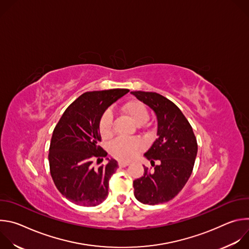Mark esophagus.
Masks as SVG:
<instances>
[{"instance_id":"34e87169","label":"esophagus","mask_w":249,"mask_h":249,"mask_svg":"<svg viewBox=\"0 0 249 249\" xmlns=\"http://www.w3.org/2000/svg\"><path fill=\"white\" fill-rule=\"evenodd\" d=\"M129 164H130V162H128V161H119L118 162V165L120 167H125V166H128Z\"/></svg>"}]
</instances>
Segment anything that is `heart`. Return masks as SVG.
<instances>
[{
	"instance_id": "heart-1",
	"label": "heart",
	"mask_w": 249,
	"mask_h": 249,
	"mask_svg": "<svg viewBox=\"0 0 249 249\" xmlns=\"http://www.w3.org/2000/svg\"><path fill=\"white\" fill-rule=\"evenodd\" d=\"M122 111L136 124L145 123L149 118V110L145 103L138 99H131L123 104ZM98 130L103 139H109L112 136V115L109 111H105L99 120ZM144 143L139 139L119 138L113 141L109 151L110 154L120 160H130L140 152L144 150Z\"/></svg>"
}]
</instances>
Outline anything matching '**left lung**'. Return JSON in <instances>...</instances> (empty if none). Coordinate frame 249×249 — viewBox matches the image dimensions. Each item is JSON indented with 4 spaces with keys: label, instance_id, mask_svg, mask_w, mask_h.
Listing matches in <instances>:
<instances>
[{
    "label": "left lung",
    "instance_id": "obj_1",
    "mask_svg": "<svg viewBox=\"0 0 249 249\" xmlns=\"http://www.w3.org/2000/svg\"><path fill=\"white\" fill-rule=\"evenodd\" d=\"M139 100L156 112L157 139L145 157L160 164L153 171L144 166V176L134 180V195L138 201L158 205L170 201L188 181L197 156V140L192 127L181 110L160 93L132 91Z\"/></svg>",
    "mask_w": 249,
    "mask_h": 249
}]
</instances>
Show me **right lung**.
I'll return each mask as SVG.
<instances>
[{
  "label": "right lung",
  "mask_w": 249,
  "mask_h": 249,
  "mask_svg": "<svg viewBox=\"0 0 249 249\" xmlns=\"http://www.w3.org/2000/svg\"><path fill=\"white\" fill-rule=\"evenodd\" d=\"M128 91L114 89L83 93L69 105L53 131L48 154L51 177L59 192L76 205L97 206L108 195L109 179L118 163L111 160L94 166L107 156L99 146L98 123L106 108Z\"/></svg>",
  "instance_id": "obj_1"
}]
</instances>
